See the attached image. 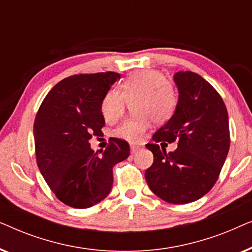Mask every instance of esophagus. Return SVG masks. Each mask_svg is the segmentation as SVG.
<instances>
[{"label": "esophagus", "instance_id": "1", "mask_svg": "<svg viewBox=\"0 0 252 252\" xmlns=\"http://www.w3.org/2000/svg\"><path fill=\"white\" fill-rule=\"evenodd\" d=\"M139 150H140L139 146H134V144L130 146V153H132V154H135L136 151H139Z\"/></svg>", "mask_w": 252, "mask_h": 252}]
</instances>
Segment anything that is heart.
<instances>
[{"mask_svg":"<svg viewBox=\"0 0 252 252\" xmlns=\"http://www.w3.org/2000/svg\"><path fill=\"white\" fill-rule=\"evenodd\" d=\"M121 91L109 89L101 101V113L106 123L113 124L126 111L127 103H132L134 116L113 129L117 139L137 143L143 139L151 120L156 124L167 122L177 109L178 97L174 86L156 70H141L130 73Z\"/></svg>","mask_w":252,"mask_h":252,"instance_id":"1","label":"heart"}]
</instances>
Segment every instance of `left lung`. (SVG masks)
Wrapping results in <instances>:
<instances>
[{
	"instance_id": "1",
	"label": "left lung",
	"mask_w": 252,
	"mask_h": 252,
	"mask_svg": "<svg viewBox=\"0 0 252 252\" xmlns=\"http://www.w3.org/2000/svg\"><path fill=\"white\" fill-rule=\"evenodd\" d=\"M179 101L174 115L155 133L147 148L154 163L147 184L158 197L172 204L197 201L218 180L230 146L228 113L219 93L190 71L174 74ZM177 142L167 154L159 142Z\"/></svg>"
}]
</instances>
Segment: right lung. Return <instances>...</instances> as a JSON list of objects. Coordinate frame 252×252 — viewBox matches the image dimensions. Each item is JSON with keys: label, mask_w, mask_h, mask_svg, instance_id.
<instances>
[{"label": "right lung", "mask_w": 252, "mask_h": 252, "mask_svg": "<svg viewBox=\"0 0 252 252\" xmlns=\"http://www.w3.org/2000/svg\"><path fill=\"white\" fill-rule=\"evenodd\" d=\"M120 75L74 74L55 85L34 120L36 164L55 196L71 208L97 204L112 188V167L129 156L125 140L110 137L94 153L89 140L105 125L101 101Z\"/></svg>", "instance_id": "add662e5"}]
</instances>
